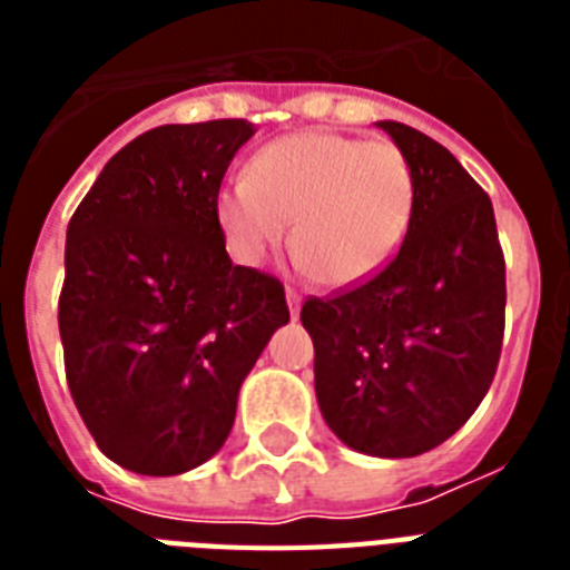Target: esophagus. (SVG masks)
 Returning a JSON list of instances; mask_svg holds the SVG:
<instances>
[{"label":"esophagus","mask_w":570,"mask_h":570,"mask_svg":"<svg viewBox=\"0 0 570 570\" xmlns=\"http://www.w3.org/2000/svg\"><path fill=\"white\" fill-rule=\"evenodd\" d=\"M286 304H289V316L298 320V313H302V295L295 293V289H286Z\"/></svg>","instance_id":"obj_1"}]
</instances>
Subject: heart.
I'll return each instance as SVG.
<instances>
[{
	"label": "heart",
	"instance_id": "1",
	"mask_svg": "<svg viewBox=\"0 0 570 570\" xmlns=\"http://www.w3.org/2000/svg\"><path fill=\"white\" fill-rule=\"evenodd\" d=\"M233 257L259 266L289 239L325 286H355L387 266L414 215V174L390 141L293 132L250 156L248 177L215 197Z\"/></svg>",
	"mask_w": 570,
	"mask_h": 570
}]
</instances>
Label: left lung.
I'll list each match as a JSON object with an SVG mask.
<instances>
[{"instance_id": "left-lung-1", "label": "left lung", "mask_w": 570, "mask_h": 570, "mask_svg": "<svg viewBox=\"0 0 570 570\" xmlns=\"http://www.w3.org/2000/svg\"><path fill=\"white\" fill-rule=\"evenodd\" d=\"M414 174V215L384 272L311 298L302 325L325 423L352 450L411 459L459 432L500 361L505 259L491 197L420 129L379 120Z\"/></svg>"}]
</instances>
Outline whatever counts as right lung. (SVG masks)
I'll return each instance as SVG.
<instances>
[{
  "label": "right lung",
  "instance_id": "1",
  "mask_svg": "<svg viewBox=\"0 0 570 570\" xmlns=\"http://www.w3.org/2000/svg\"><path fill=\"white\" fill-rule=\"evenodd\" d=\"M248 120L165 124L111 156L70 218L58 331L106 459L177 476L222 450L245 375L289 322L281 281L233 266L215 213Z\"/></svg>",
  "mask_w": 570,
  "mask_h": 570
}]
</instances>
